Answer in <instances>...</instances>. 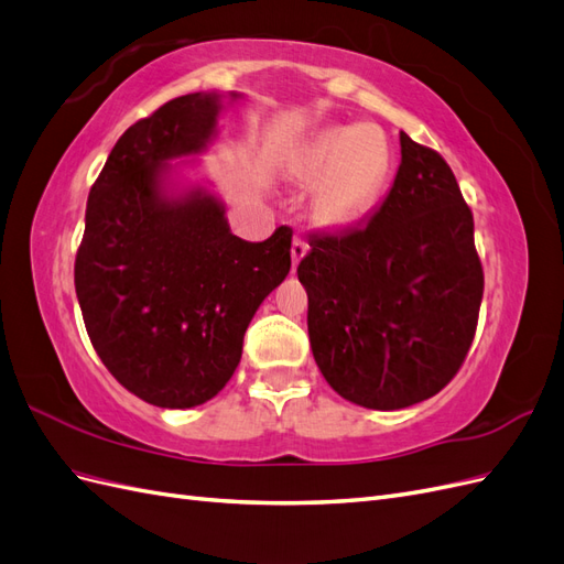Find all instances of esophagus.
I'll return each instance as SVG.
<instances>
[{"mask_svg": "<svg viewBox=\"0 0 564 564\" xmlns=\"http://www.w3.org/2000/svg\"><path fill=\"white\" fill-rule=\"evenodd\" d=\"M307 250H310V246L304 243V238L295 236V238H293V248H291V254H293V269H297L300 260H302L304 254H307Z\"/></svg>", "mask_w": 564, "mask_h": 564, "instance_id": "34e87169", "label": "esophagus"}]
</instances>
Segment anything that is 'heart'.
<instances>
[{
    "label": "heart",
    "instance_id": "heart-1",
    "mask_svg": "<svg viewBox=\"0 0 564 564\" xmlns=\"http://www.w3.org/2000/svg\"><path fill=\"white\" fill-rule=\"evenodd\" d=\"M392 170L390 143L366 124H335L314 134L293 155L291 172L314 188L310 213L324 229H347L380 198Z\"/></svg>",
    "mask_w": 564,
    "mask_h": 564
}]
</instances>
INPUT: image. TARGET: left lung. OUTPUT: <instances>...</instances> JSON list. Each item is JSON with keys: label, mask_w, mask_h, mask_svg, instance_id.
<instances>
[{"label": "left lung", "mask_w": 564, "mask_h": 564, "mask_svg": "<svg viewBox=\"0 0 564 564\" xmlns=\"http://www.w3.org/2000/svg\"><path fill=\"white\" fill-rule=\"evenodd\" d=\"M378 210L312 236L297 279L318 371L343 399L397 411L437 394L468 354L485 291L456 176L409 134Z\"/></svg>", "instance_id": "obj_1"}]
</instances>
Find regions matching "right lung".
I'll use <instances>...</instances> for the list:
<instances>
[{
  "label": "right lung",
  "mask_w": 564,
  "mask_h": 564,
  "mask_svg": "<svg viewBox=\"0 0 564 564\" xmlns=\"http://www.w3.org/2000/svg\"><path fill=\"white\" fill-rule=\"evenodd\" d=\"M243 94L196 91L134 122L89 191L75 293L89 340L122 388L191 409L234 376L243 335L291 271L293 231L231 234L210 180H188Z\"/></svg>",
  "instance_id": "right-lung-1"
}]
</instances>
